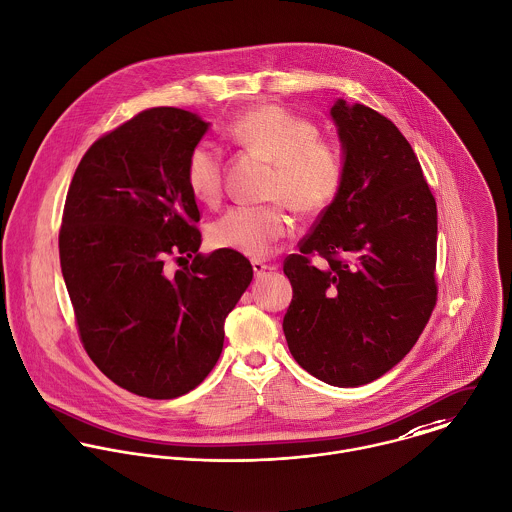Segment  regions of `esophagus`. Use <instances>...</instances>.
Instances as JSON below:
<instances>
[{
	"mask_svg": "<svg viewBox=\"0 0 512 512\" xmlns=\"http://www.w3.org/2000/svg\"><path fill=\"white\" fill-rule=\"evenodd\" d=\"M252 268H254V276H256V278L264 276V274L270 270V266H268L266 262H262V260H252Z\"/></svg>",
	"mask_w": 512,
	"mask_h": 512,
	"instance_id": "esophagus-1",
	"label": "esophagus"
}]
</instances>
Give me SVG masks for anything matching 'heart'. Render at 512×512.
Instances as JSON below:
<instances>
[{
  "label": "heart",
  "mask_w": 512,
  "mask_h": 512,
  "mask_svg": "<svg viewBox=\"0 0 512 512\" xmlns=\"http://www.w3.org/2000/svg\"><path fill=\"white\" fill-rule=\"evenodd\" d=\"M230 137L274 163L266 206H234L210 226V242L216 248L244 256H266L290 230L294 212L312 216L324 212L340 194L345 163L340 149L320 139V129L280 105L266 103L238 115L230 125ZM222 151L210 143H196L186 159L184 178L190 194L204 204L218 202L222 194Z\"/></svg>",
  "instance_id": "heart-1"
}]
</instances>
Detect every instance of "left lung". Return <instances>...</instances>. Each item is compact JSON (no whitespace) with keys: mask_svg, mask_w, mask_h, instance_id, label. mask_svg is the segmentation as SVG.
<instances>
[{"mask_svg":"<svg viewBox=\"0 0 512 512\" xmlns=\"http://www.w3.org/2000/svg\"><path fill=\"white\" fill-rule=\"evenodd\" d=\"M345 174L300 252L284 260V334L314 377L365 385L399 363L437 304V202L401 131L365 105L332 107ZM323 264L316 267L311 258Z\"/></svg>","mask_w":512,"mask_h":512,"instance_id":"left-lung-1","label":"left lung"}]
</instances>
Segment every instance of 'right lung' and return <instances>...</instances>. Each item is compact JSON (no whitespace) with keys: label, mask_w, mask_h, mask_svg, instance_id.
I'll list each match as a JSON object with an SVG mask.
<instances>
[{"label":"right lung","mask_w":512,"mask_h":512,"mask_svg":"<svg viewBox=\"0 0 512 512\" xmlns=\"http://www.w3.org/2000/svg\"><path fill=\"white\" fill-rule=\"evenodd\" d=\"M206 129L184 109L141 111L89 147L65 198L59 260L81 343L111 381L149 399L204 381L254 276L240 252H198L184 169ZM188 257L168 274L169 259Z\"/></svg>","instance_id":"add662e5"}]
</instances>
